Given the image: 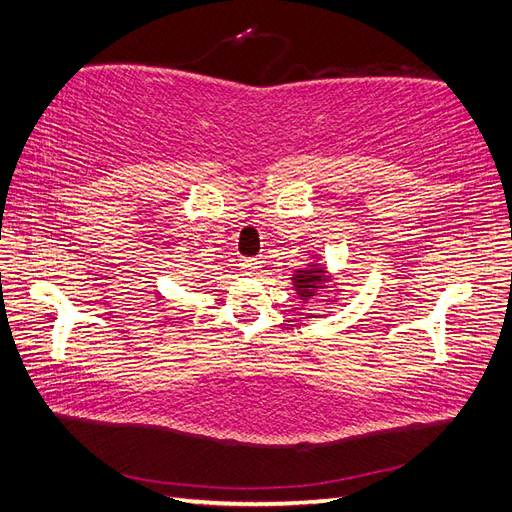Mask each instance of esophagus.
Masks as SVG:
<instances>
[{
  "instance_id": "obj_1",
  "label": "esophagus",
  "mask_w": 512,
  "mask_h": 512,
  "mask_svg": "<svg viewBox=\"0 0 512 512\" xmlns=\"http://www.w3.org/2000/svg\"><path fill=\"white\" fill-rule=\"evenodd\" d=\"M241 271L245 276H256L263 271V263H260L258 258H245V260H241Z\"/></svg>"
}]
</instances>
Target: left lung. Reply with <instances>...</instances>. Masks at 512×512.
<instances>
[{
    "label": "left lung",
    "instance_id": "8db88e82",
    "mask_svg": "<svg viewBox=\"0 0 512 512\" xmlns=\"http://www.w3.org/2000/svg\"><path fill=\"white\" fill-rule=\"evenodd\" d=\"M313 260L309 265H304L302 269H295L293 276H291V285H293V291L298 298L306 304L309 300H315L320 298V295H324L322 298V304H337V295L342 293V285H339L337 278L328 271V267L324 263H320L317 260V254L311 256ZM335 292V296H331L330 293Z\"/></svg>",
    "mask_w": 512,
    "mask_h": 512
}]
</instances>
